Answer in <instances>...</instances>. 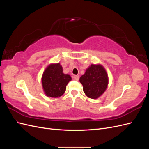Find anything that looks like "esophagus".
<instances>
[{
  "instance_id": "esophagus-1",
  "label": "esophagus",
  "mask_w": 149,
  "mask_h": 149,
  "mask_svg": "<svg viewBox=\"0 0 149 149\" xmlns=\"http://www.w3.org/2000/svg\"><path fill=\"white\" fill-rule=\"evenodd\" d=\"M73 79L75 81H78L79 80V76L78 75H74L73 76Z\"/></svg>"
}]
</instances>
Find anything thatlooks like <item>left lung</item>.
Wrapping results in <instances>:
<instances>
[{
	"mask_svg": "<svg viewBox=\"0 0 149 149\" xmlns=\"http://www.w3.org/2000/svg\"><path fill=\"white\" fill-rule=\"evenodd\" d=\"M79 82L83 86V91L88 97L97 99L106 90L109 78L104 68L100 64L91 65L81 76Z\"/></svg>",
	"mask_w": 149,
	"mask_h": 149,
	"instance_id": "1",
	"label": "left lung"
}]
</instances>
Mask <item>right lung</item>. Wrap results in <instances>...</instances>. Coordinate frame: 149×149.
I'll return each mask as SVG.
<instances>
[{
    "instance_id": "add662e5",
    "label": "right lung",
    "mask_w": 149,
    "mask_h": 149,
    "mask_svg": "<svg viewBox=\"0 0 149 149\" xmlns=\"http://www.w3.org/2000/svg\"><path fill=\"white\" fill-rule=\"evenodd\" d=\"M71 80L70 75L63 73L60 63L49 64L42 74L43 91L48 97H59L64 94L66 85Z\"/></svg>"
}]
</instances>
